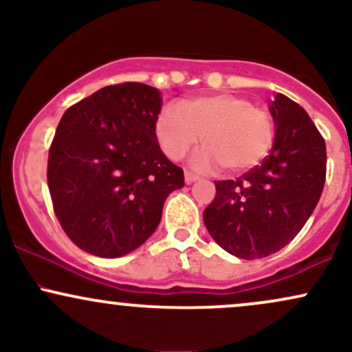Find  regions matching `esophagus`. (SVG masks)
I'll return each instance as SVG.
<instances>
[{
  "label": "esophagus",
  "mask_w": 352,
  "mask_h": 352,
  "mask_svg": "<svg viewBox=\"0 0 352 352\" xmlns=\"http://www.w3.org/2000/svg\"><path fill=\"white\" fill-rule=\"evenodd\" d=\"M199 179H200V177L197 175V173L185 170V182H187V184H193V182H197Z\"/></svg>",
  "instance_id": "obj_1"
}]
</instances>
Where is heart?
<instances>
[{"instance_id": "b5f03b06", "label": "heart", "mask_w": 352, "mask_h": 352, "mask_svg": "<svg viewBox=\"0 0 352 352\" xmlns=\"http://www.w3.org/2000/svg\"><path fill=\"white\" fill-rule=\"evenodd\" d=\"M274 134V120L250 99L233 94L201 96L165 106L155 120V137L165 155L184 159L204 140L195 167L238 173L256 167L268 155Z\"/></svg>"}]
</instances>
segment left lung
Returning <instances> with one entry per match:
<instances>
[{
	"instance_id": "1",
	"label": "left lung",
	"mask_w": 352,
	"mask_h": 352,
	"mask_svg": "<svg viewBox=\"0 0 352 352\" xmlns=\"http://www.w3.org/2000/svg\"><path fill=\"white\" fill-rule=\"evenodd\" d=\"M276 137L261 165L236 180L215 182L205 208L208 233L243 260L276 253L305 227L326 180V144L300 104L278 94L270 107Z\"/></svg>"
}]
</instances>
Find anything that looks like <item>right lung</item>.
Returning <instances> with one entry per match:
<instances>
[{
	"label": "right lung",
	"mask_w": 352,
	"mask_h": 352,
	"mask_svg": "<svg viewBox=\"0 0 352 352\" xmlns=\"http://www.w3.org/2000/svg\"><path fill=\"white\" fill-rule=\"evenodd\" d=\"M159 91L142 82L99 89L64 112L47 157V187L64 233L100 258L139 248L164 201L184 187L155 137Z\"/></svg>",
	"instance_id": "add662e5"
}]
</instances>
